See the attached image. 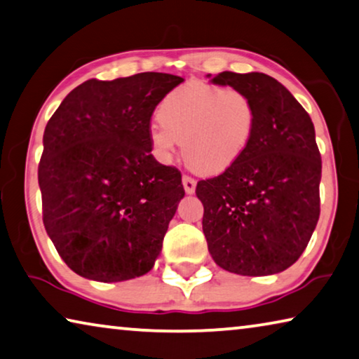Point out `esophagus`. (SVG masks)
<instances>
[{"mask_svg": "<svg viewBox=\"0 0 359 359\" xmlns=\"http://www.w3.org/2000/svg\"><path fill=\"white\" fill-rule=\"evenodd\" d=\"M182 182H184V189H185L187 193H189V195L195 193V189H196V180L195 179H191L190 175H184V177H182Z\"/></svg>", "mask_w": 359, "mask_h": 359, "instance_id": "esophagus-1", "label": "esophagus"}]
</instances>
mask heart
Segmentation results:
<instances>
[{"mask_svg": "<svg viewBox=\"0 0 359 359\" xmlns=\"http://www.w3.org/2000/svg\"><path fill=\"white\" fill-rule=\"evenodd\" d=\"M158 118L149 135L159 158L169 159L182 144L190 168L217 174L251 144L257 110L251 95L238 88L189 83L163 99Z\"/></svg>", "mask_w": 359, "mask_h": 359, "instance_id": "heart-1", "label": "heart"}]
</instances>
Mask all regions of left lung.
<instances>
[{"label": "left lung", "instance_id": "obj_1", "mask_svg": "<svg viewBox=\"0 0 359 359\" xmlns=\"http://www.w3.org/2000/svg\"><path fill=\"white\" fill-rule=\"evenodd\" d=\"M212 83L251 95L257 123L240 159L196 185L208 249L226 271L275 275L302 255L320 219L315 128L294 95L265 73L222 72Z\"/></svg>", "mask_w": 359, "mask_h": 359}]
</instances>
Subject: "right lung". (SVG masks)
Here are the masks:
<instances>
[{
    "instance_id": "add662e5",
    "label": "right lung",
    "mask_w": 359,
    "mask_h": 359,
    "mask_svg": "<svg viewBox=\"0 0 359 359\" xmlns=\"http://www.w3.org/2000/svg\"><path fill=\"white\" fill-rule=\"evenodd\" d=\"M182 81L156 72L88 79L48 121L38 164L43 224L79 276L118 283L155 265L185 190L180 170L150 153V119Z\"/></svg>"
}]
</instances>
